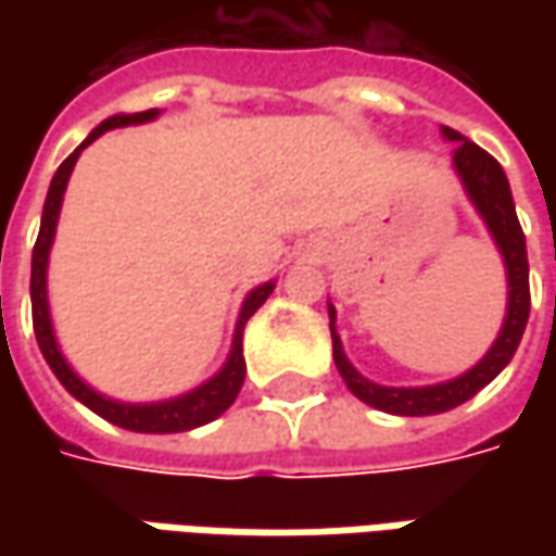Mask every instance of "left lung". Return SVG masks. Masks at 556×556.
Returning <instances> with one entry per match:
<instances>
[{
	"label": "left lung",
	"mask_w": 556,
	"mask_h": 556,
	"mask_svg": "<svg viewBox=\"0 0 556 556\" xmlns=\"http://www.w3.org/2000/svg\"><path fill=\"white\" fill-rule=\"evenodd\" d=\"M442 136L448 141H458V148L452 154V163H455L460 182L467 188V198L480 210V216L489 225L492 238H495V244L502 250L504 268H507V288H510L507 290V315H504L502 333L492 343V350L482 355L480 362L467 374H460L455 380H445V383H437V387H380V383H374L368 377H362L350 365V358L343 353V343H340V337L333 331V306H328V312H331V340L337 371L346 380L350 393L358 395L365 405L387 412V415H439V412L458 408L460 402L473 399L514 358L520 340H523L526 321H529V260H526V235L523 228H520V219H517L514 194H510V185H507L502 163L495 161L489 151H482L480 144L464 139L460 132L448 129V126H442Z\"/></svg>",
	"instance_id": "left-lung-1"
}]
</instances>
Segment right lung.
<instances>
[{"label": "right lung", "mask_w": 556, "mask_h": 556, "mask_svg": "<svg viewBox=\"0 0 556 556\" xmlns=\"http://www.w3.org/2000/svg\"><path fill=\"white\" fill-rule=\"evenodd\" d=\"M157 114H161V111L151 108V111H141V114H117V117H108L101 126H96V129L89 132V139L83 141L67 161L58 166L52 185H49V194H46V206H42V225H39L36 247H33L30 268L33 331H36V343H39V350L46 355L49 368H52L54 377L64 383V390L74 395V399H79L86 408H92L98 417L117 424L123 430H132V433H182V430L203 427V424H210V420H216V417L223 415L225 408L238 399L241 387H244L247 365L241 337H244L247 318L260 309L268 300V293L275 290V285L266 281V285H260V288L247 293L241 315H238V328H235V343H231V353H228V362L223 365V371L216 374V377H210V380L201 383L198 390L176 395V399L151 402V405H126V402H114V399H104L101 393H96L92 387H86V383L74 374V368L64 362V355L58 350V340H54L52 318H49L46 268H49V250H52L54 225H58V213H61V201H64L67 179H71V173H74V163L76 157H79V151H83L86 144H92L101 132L117 129V126H132V123H148V119H154Z\"/></svg>", "instance_id": "obj_1"}]
</instances>
